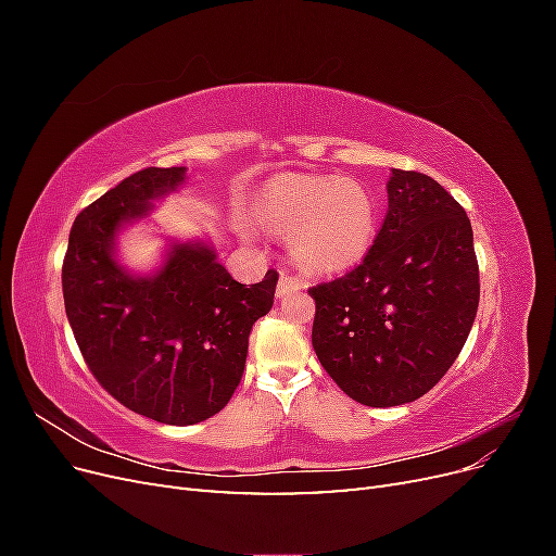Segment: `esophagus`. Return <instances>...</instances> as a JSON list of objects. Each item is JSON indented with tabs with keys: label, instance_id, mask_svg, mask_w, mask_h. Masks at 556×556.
<instances>
[{
	"label": "esophagus",
	"instance_id": "1",
	"mask_svg": "<svg viewBox=\"0 0 556 556\" xmlns=\"http://www.w3.org/2000/svg\"><path fill=\"white\" fill-rule=\"evenodd\" d=\"M294 290H301V280L282 268L280 280H278V296H285V294H290Z\"/></svg>",
	"mask_w": 556,
	"mask_h": 556
}]
</instances>
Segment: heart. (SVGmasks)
Masks as SVG:
<instances>
[{"instance_id": "b5f03b06", "label": "heart", "mask_w": 556, "mask_h": 556, "mask_svg": "<svg viewBox=\"0 0 556 556\" xmlns=\"http://www.w3.org/2000/svg\"><path fill=\"white\" fill-rule=\"evenodd\" d=\"M262 220L290 231L296 262L331 274L357 264L376 233V199L352 178L280 176L262 192Z\"/></svg>"}]
</instances>
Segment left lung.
I'll return each mask as SVG.
<instances>
[{
    "instance_id": "obj_1",
    "label": "left lung",
    "mask_w": 556,
    "mask_h": 556,
    "mask_svg": "<svg viewBox=\"0 0 556 556\" xmlns=\"http://www.w3.org/2000/svg\"><path fill=\"white\" fill-rule=\"evenodd\" d=\"M390 206L362 264L308 290L313 348L341 390L390 408L425 396L459 357L480 271L462 204L419 172L392 169Z\"/></svg>"
}]
</instances>
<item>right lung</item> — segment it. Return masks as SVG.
<instances>
[{
  "instance_id": "right-lung-1",
  "label": "right lung",
  "mask_w": 556,
  "mask_h": 556,
  "mask_svg": "<svg viewBox=\"0 0 556 556\" xmlns=\"http://www.w3.org/2000/svg\"><path fill=\"white\" fill-rule=\"evenodd\" d=\"M185 166L143 172L83 208L62 264L64 308L97 382L125 408L188 427L220 413L237 390L252 325L274 306L278 282H237L206 243H176L155 276L113 257L115 233L176 190Z\"/></svg>"
}]
</instances>
